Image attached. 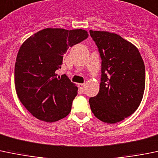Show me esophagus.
Instances as JSON below:
<instances>
[{
    "label": "esophagus",
    "instance_id": "obj_1",
    "mask_svg": "<svg viewBox=\"0 0 158 158\" xmlns=\"http://www.w3.org/2000/svg\"><path fill=\"white\" fill-rule=\"evenodd\" d=\"M85 84H78V87L82 91H84V90H85Z\"/></svg>",
    "mask_w": 158,
    "mask_h": 158
}]
</instances>
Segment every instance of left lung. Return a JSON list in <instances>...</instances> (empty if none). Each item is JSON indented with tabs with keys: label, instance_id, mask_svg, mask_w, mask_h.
I'll use <instances>...</instances> for the list:
<instances>
[{
	"label": "left lung",
	"instance_id": "obj_1",
	"mask_svg": "<svg viewBox=\"0 0 158 158\" xmlns=\"http://www.w3.org/2000/svg\"><path fill=\"white\" fill-rule=\"evenodd\" d=\"M102 59L98 94L89 100L103 123L123 121L139 106L145 87V68L139 49L113 32L90 30Z\"/></svg>",
	"mask_w": 158,
	"mask_h": 158
}]
</instances>
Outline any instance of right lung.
Returning <instances> with one entry per match:
<instances>
[{"instance_id": "1", "label": "right lung", "mask_w": 158, "mask_h": 158, "mask_svg": "<svg viewBox=\"0 0 158 158\" xmlns=\"http://www.w3.org/2000/svg\"><path fill=\"white\" fill-rule=\"evenodd\" d=\"M88 37L86 30L46 28L27 39L19 48L14 78L18 98L38 119L54 123L64 118L78 88L66 74L58 76L69 47Z\"/></svg>"}]
</instances>
